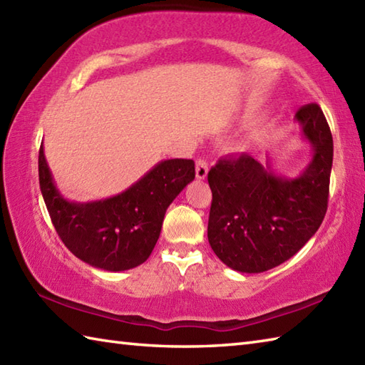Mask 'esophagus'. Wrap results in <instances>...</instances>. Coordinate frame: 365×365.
Returning <instances> with one entry per match:
<instances>
[{
    "instance_id": "obj_1",
    "label": "esophagus",
    "mask_w": 365,
    "mask_h": 365,
    "mask_svg": "<svg viewBox=\"0 0 365 365\" xmlns=\"http://www.w3.org/2000/svg\"><path fill=\"white\" fill-rule=\"evenodd\" d=\"M207 174H208V163L204 158H199L196 161V177L199 180H204Z\"/></svg>"
}]
</instances>
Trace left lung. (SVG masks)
Wrapping results in <instances>:
<instances>
[{
    "label": "left lung",
    "mask_w": 365,
    "mask_h": 365,
    "mask_svg": "<svg viewBox=\"0 0 365 365\" xmlns=\"http://www.w3.org/2000/svg\"><path fill=\"white\" fill-rule=\"evenodd\" d=\"M294 119L314 150L299 177H279L247 153L221 158L208 173V243L232 269L262 273L281 265L327 215L334 152L329 125L317 103L301 106Z\"/></svg>",
    "instance_id": "1"
}]
</instances>
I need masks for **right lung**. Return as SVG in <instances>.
<instances>
[{"label":"right lung","mask_w":365,"mask_h":365,"mask_svg":"<svg viewBox=\"0 0 365 365\" xmlns=\"http://www.w3.org/2000/svg\"><path fill=\"white\" fill-rule=\"evenodd\" d=\"M195 175L192 160H165L118 196L71 202L53 182L43 145L38 150V183L59 238L80 260L106 271L130 269L149 259L166 208Z\"/></svg>","instance_id":"add662e5"}]
</instances>
